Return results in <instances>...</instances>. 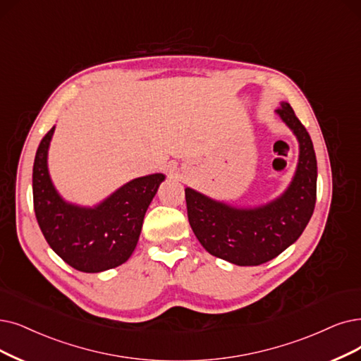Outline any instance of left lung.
Wrapping results in <instances>:
<instances>
[{
	"label": "left lung",
	"instance_id": "1",
	"mask_svg": "<svg viewBox=\"0 0 361 361\" xmlns=\"http://www.w3.org/2000/svg\"><path fill=\"white\" fill-rule=\"evenodd\" d=\"M299 142L295 176L279 198L253 209H238L185 188L188 221L210 255L240 267L277 257L308 225L317 197V160L312 140L287 102L276 111Z\"/></svg>",
	"mask_w": 361,
	"mask_h": 361
}]
</instances>
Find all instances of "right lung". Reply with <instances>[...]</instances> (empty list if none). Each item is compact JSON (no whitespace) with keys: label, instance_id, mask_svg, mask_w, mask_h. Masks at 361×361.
Masks as SVG:
<instances>
[{"label":"right lung","instance_id":"add662e5","mask_svg":"<svg viewBox=\"0 0 361 361\" xmlns=\"http://www.w3.org/2000/svg\"><path fill=\"white\" fill-rule=\"evenodd\" d=\"M54 127L41 139L32 169L34 210L41 233L53 252L82 272H102L132 256L143 218L163 173L123 185L94 207H80L57 194L47 169V152Z\"/></svg>","mask_w":361,"mask_h":361}]
</instances>
